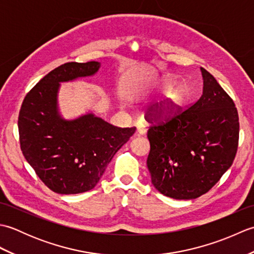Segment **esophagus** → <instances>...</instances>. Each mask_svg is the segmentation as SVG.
<instances>
[{"label":"esophagus","mask_w":254,"mask_h":254,"mask_svg":"<svg viewBox=\"0 0 254 254\" xmlns=\"http://www.w3.org/2000/svg\"><path fill=\"white\" fill-rule=\"evenodd\" d=\"M145 133H146V130H145L144 127H137V131H136L137 135L141 136V135H144Z\"/></svg>","instance_id":"1"}]
</instances>
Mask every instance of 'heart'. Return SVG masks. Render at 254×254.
<instances>
[{"label": "heart", "instance_id": "b5f03b06", "mask_svg": "<svg viewBox=\"0 0 254 254\" xmlns=\"http://www.w3.org/2000/svg\"><path fill=\"white\" fill-rule=\"evenodd\" d=\"M163 85L165 86V87H171L172 85V82L169 79L165 77L163 79ZM183 99H185V90H183L182 88L178 87V88H174L170 90V93L168 94V96H167V100L165 102V106H166V109L167 110H172L175 109L176 107H178L179 105L182 104Z\"/></svg>", "mask_w": 254, "mask_h": 254}]
</instances>
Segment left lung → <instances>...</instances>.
<instances>
[{
	"label": "left lung",
	"mask_w": 254,
	"mask_h": 254,
	"mask_svg": "<svg viewBox=\"0 0 254 254\" xmlns=\"http://www.w3.org/2000/svg\"><path fill=\"white\" fill-rule=\"evenodd\" d=\"M203 95L187 109L165 119L150 118L147 168L166 196L196 198L208 192L233 165L239 142L234 100L206 69Z\"/></svg>",
	"instance_id": "obj_1"
}]
</instances>
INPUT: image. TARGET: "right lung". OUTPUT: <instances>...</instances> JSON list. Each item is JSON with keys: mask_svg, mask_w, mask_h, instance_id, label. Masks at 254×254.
<instances>
[{"mask_svg": "<svg viewBox=\"0 0 254 254\" xmlns=\"http://www.w3.org/2000/svg\"><path fill=\"white\" fill-rule=\"evenodd\" d=\"M99 66L96 61L62 64L29 90L20 107L21 152L40 180L59 194L94 189L113 156L136 130L115 127L93 113L72 121L59 115V83L94 75Z\"/></svg>", "mask_w": 254, "mask_h": 254, "instance_id": "1", "label": "right lung"}]
</instances>
